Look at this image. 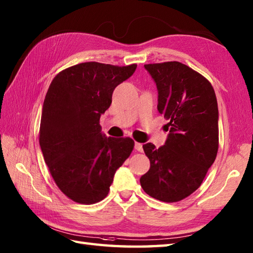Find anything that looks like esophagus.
I'll list each match as a JSON object with an SVG mask.
<instances>
[{
	"label": "esophagus",
	"mask_w": 253,
	"mask_h": 253,
	"mask_svg": "<svg viewBox=\"0 0 253 253\" xmlns=\"http://www.w3.org/2000/svg\"><path fill=\"white\" fill-rule=\"evenodd\" d=\"M135 149L137 150L138 152H142V151H143V149H142V143L135 142Z\"/></svg>",
	"instance_id": "obj_1"
}]
</instances>
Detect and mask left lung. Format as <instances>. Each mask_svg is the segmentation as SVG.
<instances>
[{
    "label": "left lung",
    "instance_id": "left-lung-1",
    "mask_svg": "<svg viewBox=\"0 0 253 253\" xmlns=\"http://www.w3.org/2000/svg\"><path fill=\"white\" fill-rule=\"evenodd\" d=\"M158 89V111L169 133L164 146L143 144L150 169L141 176L144 192L177 202L195 192L215 161L218 109L214 89L202 75L179 62L147 64Z\"/></svg>",
    "mask_w": 253,
    "mask_h": 253
}]
</instances>
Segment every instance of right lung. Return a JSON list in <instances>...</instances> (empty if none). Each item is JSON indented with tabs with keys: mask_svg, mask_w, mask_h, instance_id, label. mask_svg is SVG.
<instances>
[{
	"mask_svg": "<svg viewBox=\"0 0 253 253\" xmlns=\"http://www.w3.org/2000/svg\"><path fill=\"white\" fill-rule=\"evenodd\" d=\"M136 64L87 62L64 69L52 80L42 107L39 142L55 184L82 204L107 196L115 171L129 157L131 138L106 137L100 117L113 91L135 73Z\"/></svg>",
	"mask_w": 253,
	"mask_h": 253,
	"instance_id": "right-lung-1",
	"label": "right lung"
}]
</instances>
